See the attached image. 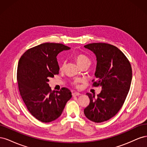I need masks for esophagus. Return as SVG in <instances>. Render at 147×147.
Here are the masks:
<instances>
[{"label":"esophagus","instance_id":"esophagus-1","mask_svg":"<svg viewBox=\"0 0 147 147\" xmlns=\"http://www.w3.org/2000/svg\"><path fill=\"white\" fill-rule=\"evenodd\" d=\"M80 94H81L80 93H79V92H75L72 93V96H73L74 97L77 96H80Z\"/></svg>","mask_w":147,"mask_h":147}]
</instances>
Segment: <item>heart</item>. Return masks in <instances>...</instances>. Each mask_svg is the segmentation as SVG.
Listing matches in <instances>:
<instances>
[{
	"mask_svg": "<svg viewBox=\"0 0 147 147\" xmlns=\"http://www.w3.org/2000/svg\"><path fill=\"white\" fill-rule=\"evenodd\" d=\"M75 59L76 60L77 64L81 66L82 65L84 64H87L89 66L91 64V60L88 58L87 56L85 55H82V54H78L77 55L75 56ZM65 65V62L63 63V64L62 65V68H63ZM80 82V80H75L74 81V84H77L78 82Z\"/></svg>",
	"mask_w": 147,
	"mask_h": 147,
	"instance_id": "heart-1",
	"label": "heart"
}]
</instances>
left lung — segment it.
Instances as JSON below:
<instances>
[{"label": "left lung", "instance_id": "obj_1", "mask_svg": "<svg viewBox=\"0 0 147 147\" xmlns=\"http://www.w3.org/2000/svg\"><path fill=\"white\" fill-rule=\"evenodd\" d=\"M84 47L96 57V81L93 85L102 88L96 97L86 93L90 102L84 113L91 121L102 123L114 117L125 101L132 80L131 66L123 53L113 45L94 43Z\"/></svg>", "mask_w": 147, "mask_h": 147}]
</instances>
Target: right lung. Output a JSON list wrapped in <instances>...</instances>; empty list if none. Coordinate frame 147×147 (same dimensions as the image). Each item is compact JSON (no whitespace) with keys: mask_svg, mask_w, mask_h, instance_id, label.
<instances>
[{"mask_svg":"<svg viewBox=\"0 0 147 147\" xmlns=\"http://www.w3.org/2000/svg\"><path fill=\"white\" fill-rule=\"evenodd\" d=\"M61 43H45L26 51L18 65L17 80L20 94L32 115L43 123L59 118L72 93L63 88L51 91L49 78L59 74L57 56L70 50Z\"/></svg>","mask_w":147,"mask_h":147,"instance_id":"obj_1","label":"right lung"}]
</instances>
